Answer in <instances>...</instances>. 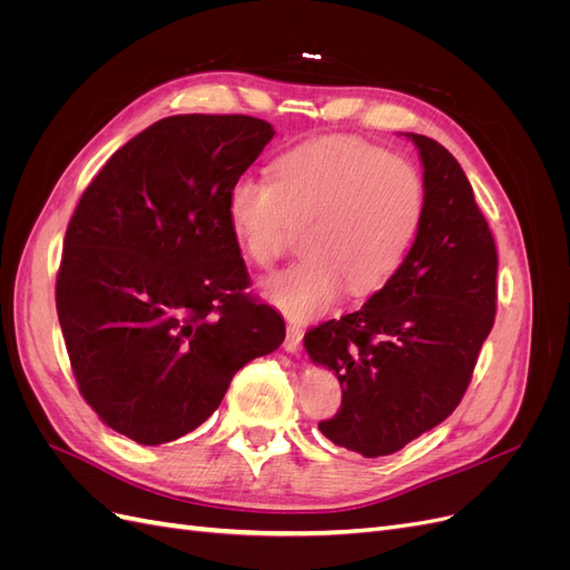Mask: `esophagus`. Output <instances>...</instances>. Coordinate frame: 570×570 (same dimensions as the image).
I'll list each match as a JSON object with an SVG mask.
<instances>
[{
	"label": "esophagus",
	"instance_id": "esophagus-1",
	"mask_svg": "<svg viewBox=\"0 0 570 570\" xmlns=\"http://www.w3.org/2000/svg\"><path fill=\"white\" fill-rule=\"evenodd\" d=\"M302 337H304L302 327H299V325H295V323H289V325H287L285 342H283L285 352H289V354H297V352L302 350Z\"/></svg>",
	"mask_w": 570,
	"mask_h": 570
}]
</instances>
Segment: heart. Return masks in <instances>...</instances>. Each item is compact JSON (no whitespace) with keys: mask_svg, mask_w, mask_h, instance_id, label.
Instances as JSON below:
<instances>
[{"mask_svg":"<svg viewBox=\"0 0 570 570\" xmlns=\"http://www.w3.org/2000/svg\"><path fill=\"white\" fill-rule=\"evenodd\" d=\"M230 228L252 264L271 268L304 226L297 264L264 281L271 304L295 321L385 287L416 243L425 183L404 157L354 137L285 151L273 178L239 176L226 199Z\"/></svg>","mask_w":570,"mask_h":570,"instance_id":"b5f03b06","label":"heart"}]
</instances>
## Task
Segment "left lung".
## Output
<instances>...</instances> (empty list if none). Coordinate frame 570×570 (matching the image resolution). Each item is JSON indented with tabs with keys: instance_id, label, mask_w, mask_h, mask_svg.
I'll return each instance as SVG.
<instances>
[{
	"instance_id": "obj_1",
	"label": "left lung",
	"mask_w": 570,
	"mask_h": 570,
	"mask_svg": "<svg viewBox=\"0 0 570 570\" xmlns=\"http://www.w3.org/2000/svg\"><path fill=\"white\" fill-rule=\"evenodd\" d=\"M409 137L425 183L416 243L358 312L304 335L342 385L340 411L318 430L368 459L400 452L459 406L497 312V247L469 178L440 142Z\"/></svg>"
}]
</instances>
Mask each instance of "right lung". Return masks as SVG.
Listing matches in <instances>:
<instances>
[{"instance_id":"right-lung-1","label":"right lung","mask_w":570,"mask_h":570,"mask_svg":"<svg viewBox=\"0 0 570 570\" xmlns=\"http://www.w3.org/2000/svg\"><path fill=\"white\" fill-rule=\"evenodd\" d=\"M243 114L168 116L101 166L71 216L57 314L82 400L137 444L187 435L233 375L285 340L256 302L230 185L271 142Z\"/></svg>"}]
</instances>
